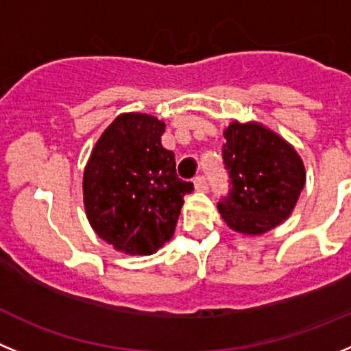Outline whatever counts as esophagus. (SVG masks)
<instances>
[{"label": "esophagus", "mask_w": 351, "mask_h": 351, "mask_svg": "<svg viewBox=\"0 0 351 351\" xmlns=\"http://www.w3.org/2000/svg\"><path fill=\"white\" fill-rule=\"evenodd\" d=\"M194 185H195V191H199V192H206L208 187H210V185H208L206 176H203V175L195 176V178H194Z\"/></svg>", "instance_id": "1"}]
</instances>
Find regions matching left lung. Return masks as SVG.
Wrapping results in <instances>:
<instances>
[{"mask_svg":"<svg viewBox=\"0 0 351 351\" xmlns=\"http://www.w3.org/2000/svg\"><path fill=\"white\" fill-rule=\"evenodd\" d=\"M223 138L230 189L217 204L220 215L236 232L264 234L292 213L304 189V164L292 145L257 122H232Z\"/></svg>","mask_w":351,"mask_h":351,"instance_id":"left-lung-1","label":"left lung"}]
</instances>
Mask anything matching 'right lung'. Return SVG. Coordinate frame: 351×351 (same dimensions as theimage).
I'll return each instance as SVG.
<instances>
[{
  "label": "right lung",
  "mask_w": 351,
  "mask_h": 351,
  "mask_svg": "<svg viewBox=\"0 0 351 351\" xmlns=\"http://www.w3.org/2000/svg\"><path fill=\"white\" fill-rule=\"evenodd\" d=\"M162 121L122 113L105 129L84 171V204L101 239L129 255H150L169 241L192 182L176 175L175 154L160 143Z\"/></svg>",
  "instance_id": "obj_1"
}]
</instances>
